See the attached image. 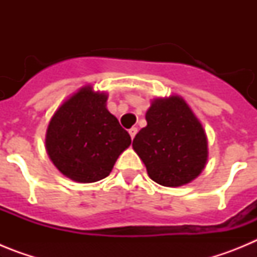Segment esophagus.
<instances>
[{"label": "esophagus", "instance_id": "1", "mask_svg": "<svg viewBox=\"0 0 257 257\" xmlns=\"http://www.w3.org/2000/svg\"><path fill=\"white\" fill-rule=\"evenodd\" d=\"M136 133H138V128H136V127H131L130 130H128V134H130L131 139H134V138H135Z\"/></svg>", "mask_w": 257, "mask_h": 257}]
</instances>
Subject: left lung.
I'll return each instance as SVG.
<instances>
[{
  "mask_svg": "<svg viewBox=\"0 0 257 257\" xmlns=\"http://www.w3.org/2000/svg\"><path fill=\"white\" fill-rule=\"evenodd\" d=\"M145 118L148 124L136 134L133 147L149 178L163 187L194 180L205 169L207 140L187 103L179 96L157 99Z\"/></svg>",
  "mask_w": 257,
  "mask_h": 257,
  "instance_id": "1",
  "label": "left lung"
}]
</instances>
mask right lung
<instances>
[{"mask_svg":"<svg viewBox=\"0 0 257 257\" xmlns=\"http://www.w3.org/2000/svg\"><path fill=\"white\" fill-rule=\"evenodd\" d=\"M106 95L81 88L52 115L46 134L50 160L78 183L106 178L131 138L105 108Z\"/></svg>","mask_w":257,"mask_h":257,"instance_id":"obj_1","label":"right lung"}]
</instances>
